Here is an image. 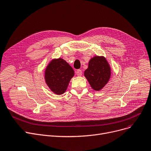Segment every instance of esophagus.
Wrapping results in <instances>:
<instances>
[{"label":"esophagus","mask_w":151,"mask_h":151,"mask_svg":"<svg viewBox=\"0 0 151 151\" xmlns=\"http://www.w3.org/2000/svg\"><path fill=\"white\" fill-rule=\"evenodd\" d=\"M76 73L78 76H80L82 75V71L81 70H77L76 71Z\"/></svg>","instance_id":"1"}]
</instances>
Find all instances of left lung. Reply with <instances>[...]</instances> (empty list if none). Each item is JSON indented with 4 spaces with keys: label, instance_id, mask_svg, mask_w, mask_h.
Segmentation results:
<instances>
[{
    "label": "left lung",
    "instance_id": "left-lung-1",
    "mask_svg": "<svg viewBox=\"0 0 151 151\" xmlns=\"http://www.w3.org/2000/svg\"><path fill=\"white\" fill-rule=\"evenodd\" d=\"M84 75L94 90H101L107 84L111 76V68L106 57L96 55L91 58Z\"/></svg>",
    "mask_w": 151,
    "mask_h": 151
}]
</instances>
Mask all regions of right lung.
Segmentation results:
<instances>
[{"label": "right lung", "instance_id": "right-lung-1", "mask_svg": "<svg viewBox=\"0 0 151 151\" xmlns=\"http://www.w3.org/2000/svg\"><path fill=\"white\" fill-rule=\"evenodd\" d=\"M74 75L73 69L63 58H54L45 68L44 79L52 92L61 95L66 91Z\"/></svg>", "mask_w": 151, "mask_h": 151}]
</instances>
